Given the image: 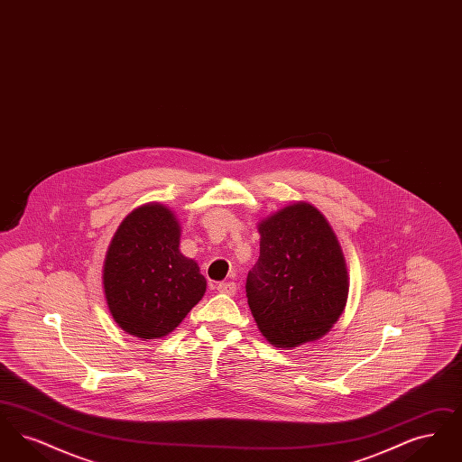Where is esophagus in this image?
I'll list each match as a JSON object with an SVG mask.
<instances>
[{
    "instance_id": "34e87169",
    "label": "esophagus",
    "mask_w": 462,
    "mask_h": 462,
    "mask_svg": "<svg viewBox=\"0 0 462 462\" xmlns=\"http://www.w3.org/2000/svg\"><path fill=\"white\" fill-rule=\"evenodd\" d=\"M217 289L220 291L221 294H228V296H234V294L237 292V284H236V282H220Z\"/></svg>"
}]
</instances>
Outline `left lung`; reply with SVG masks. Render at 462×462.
<instances>
[{"instance_id":"left-lung-1","label":"left lung","mask_w":462,"mask_h":462,"mask_svg":"<svg viewBox=\"0 0 462 462\" xmlns=\"http://www.w3.org/2000/svg\"><path fill=\"white\" fill-rule=\"evenodd\" d=\"M260 258L247 273L254 322L277 348L324 337L346 307L350 279L328 218L298 200L258 223Z\"/></svg>"}]
</instances>
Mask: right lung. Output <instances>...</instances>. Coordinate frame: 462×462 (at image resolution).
<instances>
[{"label": "right lung", "mask_w": 462, "mask_h": 462, "mask_svg": "<svg viewBox=\"0 0 462 462\" xmlns=\"http://www.w3.org/2000/svg\"><path fill=\"white\" fill-rule=\"evenodd\" d=\"M181 226L159 202L134 208L109 244L102 284L114 322L140 339L181 324L206 292L199 264L180 253Z\"/></svg>", "instance_id": "1"}]
</instances>
